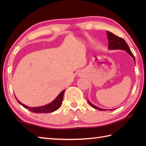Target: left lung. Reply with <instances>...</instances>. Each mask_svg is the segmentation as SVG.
I'll list each match as a JSON object with an SVG mask.
<instances>
[{
	"label": "left lung",
	"instance_id": "obj_1",
	"mask_svg": "<svg viewBox=\"0 0 146 146\" xmlns=\"http://www.w3.org/2000/svg\"><path fill=\"white\" fill-rule=\"evenodd\" d=\"M107 38L108 39V49H110V50H113V49H120V50L125 51L129 55H131L132 57L133 60H134L135 63V60L134 56L133 55L132 52H131V49H130L129 46L125 41V40L120 38V37L115 36V35H113V33H111V32H109V31H107ZM88 102L90 106H92L93 108H95V109H97L100 111L107 110L105 109H103V108L98 107L97 106H95V105L92 104L89 100H88Z\"/></svg>",
	"mask_w": 146,
	"mask_h": 146
}]
</instances>
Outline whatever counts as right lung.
Listing matches in <instances>:
<instances>
[{
    "mask_svg": "<svg viewBox=\"0 0 146 146\" xmlns=\"http://www.w3.org/2000/svg\"><path fill=\"white\" fill-rule=\"evenodd\" d=\"M65 92V90L62 91L60 94H59L57 97L54 100L51 102L50 104H49L48 105H44V106H41V107H29L27 105H25L23 104H22L21 102L17 100V99L16 98L17 101L19 102V104H20L21 105L26 108V109H28L29 111H32V112L34 113H50L52 112V111H56L58 110L59 108L61 107V104H62V101H63V95H64V93Z\"/></svg>",
    "mask_w": 146,
    "mask_h": 146,
    "instance_id": "add662e5",
    "label": "right lung"
}]
</instances>
